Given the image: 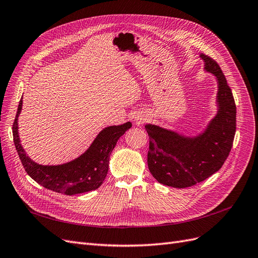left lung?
<instances>
[{
	"mask_svg": "<svg viewBox=\"0 0 258 258\" xmlns=\"http://www.w3.org/2000/svg\"><path fill=\"white\" fill-rule=\"evenodd\" d=\"M205 69L218 82L217 115L204 135L187 139L154 124H146L150 138L147 165L152 175L163 185L186 188L214 174L227 159L236 134V103L217 62L201 53Z\"/></svg>",
	"mask_w": 258,
	"mask_h": 258,
	"instance_id": "obj_1",
	"label": "left lung"
}]
</instances>
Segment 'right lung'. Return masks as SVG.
Returning <instances> with one entry per match:
<instances>
[{"label": "right lung", "mask_w": 258, "mask_h": 258, "mask_svg": "<svg viewBox=\"0 0 258 258\" xmlns=\"http://www.w3.org/2000/svg\"><path fill=\"white\" fill-rule=\"evenodd\" d=\"M21 107L22 98L13 123V138L23 168L45 188L68 196L99 188L107 174L110 156L117 141L132 127L131 122L107 127L100 132L91 146L77 159L61 166H42L31 160L20 144L17 120Z\"/></svg>", "instance_id": "right-lung-1"}]
</instances>
